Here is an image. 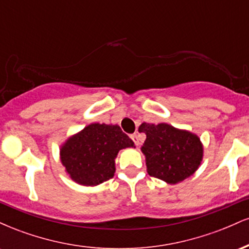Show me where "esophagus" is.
<instances>
[{
  "instance_id": "obj_1",
  "label": "esophagus",
  "mask_w": 249,
  "mask_h": 249,
  "mask_svg": "<svg viewBox=\"0 0 249 249\" xmlns=\"http://www.w3.org/2000/svg\"><path fill=\"white\" fill-rule=\"evenodd\" d=\"M131 138H132V141H133L134 144H136V146H139V144H141V142H139L138 134H137V133L131 134Z\"/></svg>"
}]
</instances>
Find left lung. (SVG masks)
Wrapping results in <instances>:
<instances>
[{
  "instance_id": "8db88e82",
  "label": "left lung",
  "mask_w": 249,
  "mask_h": 249,
  "mask_svg": "<svg viewBox=\"0 0 249 249\" xmlns=\"http://www.w3.org/2000/svg\"><path fill=\"white\" fill-rule=\"evenodd\" d=\"M139 132L146 134L141 150L151 177L174 185L192 176L201 164L204 146L196 133L166 123H142Z\"/></svg>"
}]
</instances>
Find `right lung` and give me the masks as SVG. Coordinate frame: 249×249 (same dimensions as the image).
Masks as SVG:
<instances>
[{
	"label": "right lung",
	"instance_id": "obj_1",
	"mask_svg": "<svg viewBox=\"0 0 249 249\" xmlns=\"http://www.w3.org/2000/svg\"><path fill=\"white\" fill-rule=\"evenodd\" d=\"M126 147H134V142L118 125L92 123L65 141L59 157L71 180L97 186L115 176L117 154Z\"/></svg>",
	"mask_w": 249,
	"mask_h": 249
}]
</instances>
